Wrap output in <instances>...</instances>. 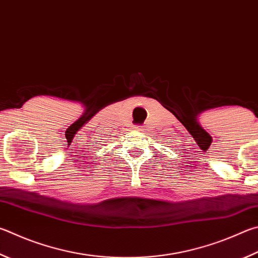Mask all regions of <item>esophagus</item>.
<instances>
[{"label": "esophagus", "mask_w": 258, "mask_h": 258, "mask_svg": "<svg viewBox=\"0 0 258 258\" xmlns=\"http://www.w3.org/2000/svg\"><path fill=\"white\" fill-rule=\"evenodd\" d=\"M135 130L139 131V132H142V131H143V126H135Z\"/></svg>", "instance_id": "34e87169"}]
</instances>
